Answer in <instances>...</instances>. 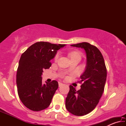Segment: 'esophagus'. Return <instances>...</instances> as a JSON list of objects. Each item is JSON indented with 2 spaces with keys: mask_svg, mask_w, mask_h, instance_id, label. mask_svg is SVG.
<instances>
[{
  "mask_svg": "<svg viewBox=\"0 0 126 126\" xmlns=\"http://www.w3.org/2000/svg\"><path fill=\"white\" fill-rule=\"evenodd\" d=\"M63 84L62 83H61V82H59V87H61L62 86H63Z\"/></svg>",
  "mask_w": 126,
  "mask_h": 126,
  "instance_id": "obj_1",
  "label": "esophagus"
}]
</instances>
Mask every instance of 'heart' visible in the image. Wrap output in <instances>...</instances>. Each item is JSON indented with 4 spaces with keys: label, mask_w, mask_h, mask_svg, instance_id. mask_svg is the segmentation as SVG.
I'll return each mask as SVG.
<instances>
[{
    "label": "heart",
    "mask_w": 126,
    "mask_h": 126,
    "mask_svg": "<svg viewBox=\"0 0 126 126\" xmlns=\"http://www.w3.org/2000/svg\"><path fill=\"white\" fill-rule=\"evenodd\" d=\"M69 55L71 57V59L72 58H76V57H79V58H80L81 57V55L80 54L79 52H71L69 53ZM59 57V54L58 53H57L54 56V60L55 61H57L58 59V58Z\"/></svg>",
    "instance_id": "b5f03b06"
}]
</instances>
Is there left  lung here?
I'll list each match as a JSON object with an SVG mask.
<instances>
[{
    "label": "left lung",
    "instance_id": "1",
    "mask_svg": "<svg viewBox=\"0 0 126 126\" xmlns=\"http://www.w3.org/2000/svg\"><path fill=\"white\" fill-rule=\"evenodd\" d=\"M84 49L87 54V67L80 76L82 82L78 91L69 86L65 99L67 110L75 116H82L92 111L103 93L107 78V68L102 53L96 47L87 42L72 44Z\"/></svg>",
    "mask_w": 126,
    "mask_h": 126
}]
</instances>
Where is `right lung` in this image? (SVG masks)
<instances>
[{
  "instance_id": "right-lung-1",
  "label": "right lung",
  "mask_w": 126,
  "mask_h": 126,
  "mask_svg": "<svg viewBox=\"0 0 126 126\" xmlns=\"http://www.w3.org/2000/svg\"><path fill=\"white\" fill-rule=\"evenodd\" d=\"M65 46L38 42L21 55L16 73L18 93L20 101L29 110L40 111L50 105L58 83L53 80L43 84V70L50 68L51 59Z\"/></svg>"
}]
</instances>
